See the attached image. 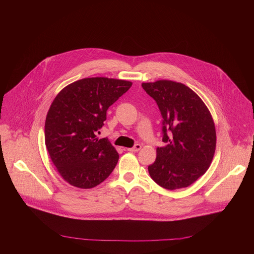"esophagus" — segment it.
Wrapping results in <instances>:
<instances>
[{"label":"esophagus","instance_id":"obj_1","mask_svg":"<svg viewBox=\"0 0 254 254\" xmlns=\"http://www.w3.org/2000/svg\"><path fill=\"white\" fill-rule=\"evenodd\" d=\"M141 149V144H139V143H135L134 144V147H132V148H130V149H127V151H129V152H138L139 150Z\"/></svg>","mask_w":254,"mask_h":254}]
</instances>
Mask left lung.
Instances as JSON below:
<instances>
[{
	"instance_id": "8db88e82",
	"label": "left lung",
	"mask_w": 254,
	"mask_h": 254,
	"mask_svg": "<svg viewBox=\"0 0 254 254\" xmlns=\"http://www.w3.org/2000/svg\"><path fill=\"white\" fill-rule=\"evenodd\" d=\"M141 86L159 106L166 142L148 167L150 176L165 189L186 188L205 174L213 160L216 130L211 114L202 99L182 83L158 80Z\"/></svg>"
}]
</instances>
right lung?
Wrapping results in <instances>:
<instances>
[{
  "mask_svg": "<svg viewBox=\"0 0 254 254\" xmlns=\"http://www.w3.org/2000/svg\"><path fill=\"white\" fill-rule=\"evenodd\" d=\"M131 86L107 77L83 78L64 87L53 100L45 122V144L61 177L70 185L90 189L112 174L119 154L96 134L106 111Z\"/></svg>",
  "mask_w": 254,
  "mask_h": 254,
  "instance_id": "right-lung-1",
  "label": "right lung"
}]
</instances>
